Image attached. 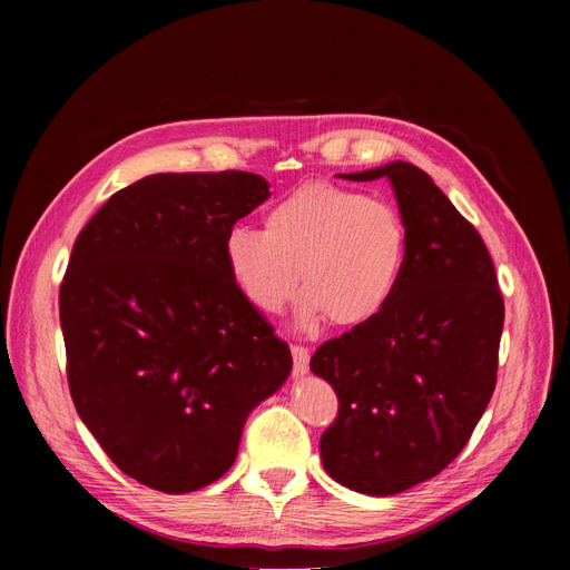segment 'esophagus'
Returning a JSON list of instances; mask_svg holds the SVG:
<instances>
[{
    "instance_id": "obj_1",
    "label": "esophagus",
    "mask_w": 570,
    "mask_h": 570,
    "mask_svg": "<svg viewBox=\"0 0 570 570\" xmlns=\"http://www.w3.org/2000/svg\"><path fill=\"white\" fill-rule=\"evenodd\" d=\"M292 361H295V377H304L308 373V350L295 344L292 347Z\"/></svg>"
}]
</instances>
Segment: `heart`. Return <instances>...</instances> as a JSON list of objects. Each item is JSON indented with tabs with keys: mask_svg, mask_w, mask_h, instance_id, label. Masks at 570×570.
I'll return each mask as SVG.
<instances>
[{
	"mask_svg": "<svg viewBox=\"0 0 570 570\" xmlns=\"http://www.w3.org/2000/svg\"><path fill=\"white\" fill-rule=\"evenodd\" d=\"M266 230L230 226L223 258L243 297L278 314L299 287L297 325L373 321L392 299L406 258V228L394 206L331 183H306L275 202Z\"/></svg>",
	"mask_w": 570,
	"mask_h": 570,
	"instance_id": "1",
	"label": "heart"
}]
</instances>
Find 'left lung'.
Instances as JSON below:
<instances>
[{
  "instance_id": "left-lung-1",
  "label": "left lung",
  "mask_w": 570,
  "mask_h": 570,
  "mask_svg": "<svg viewBox=\"0 0 570 570\" xmlns=\"http://www.w3.org/2000/svg\"><path fill=\"white\" fill-rule=\"evenodd\" d=\"M340 178L392 185L406 258L383 312L312 356L340 400L321 461L340 485L390 497L438 475L469 442L494 392L504 299L482 237L425 170L390 161Z\"/></svg>"
}]
</instances>
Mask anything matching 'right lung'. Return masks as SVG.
<instances>
[{
	"label": "right lung",
	"instance_id": "1",
	"mask_svg": "<svg viewBox=\"0 0 570 570\" xmlns=\"http://www.w3.org/2000/svg\"><path fill=\"white\" fill-rule=\"evenodd\" d=\"M268 197L247 170L154 174L111 195L68 258L59 318L76 411L151 490L218 480L292 371L223 258L228 228Z\"/></svg>",
	"mask_w": 570,
	"mask_h": 570
}]
</instances>
